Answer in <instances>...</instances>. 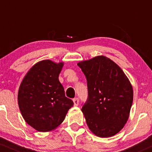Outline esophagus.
<instances>
[{
    "instance_id": "34e87169",
    "label": "esophagus",
    "mask_w": 152,
    "mask_h": 152,
    "mask_svg": "<svg viewBox=\"0 0 152 152\" xmlns=\"http://www.w3.org/2000/svg\"><path fill=\"white\" fill-rule=\"evenodd\" d=\"M73 103H74V105H76V106H77V105H79V100L78 97H75V98H73Z\"/></svg>"
}]
</instances>
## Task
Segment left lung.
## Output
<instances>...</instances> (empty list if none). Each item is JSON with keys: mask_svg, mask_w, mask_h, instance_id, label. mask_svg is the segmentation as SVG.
Masks as SVG:
<instances>
[{"mask_svg": "<svg viewBox=\"0 0 152 152\" xmlns=\"http://www.w3.org/2000/svg\"><path fill=\"white\" fill-rule=\"evenodd\" d=\"M77 65L87 81L88 96L81 111L89 130L101 138L116 135L127 122L132 104L130 81L119 65L104 56Z\"/></svg>", "mask_w": 152, "mask_h": 152, "instance_id": "8db88e82", "label": "left lung"}]
</instances>
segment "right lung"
Returning a JSON list of instances; mask_svg holds the SVG:
<instances>
[{
	"label": "right lung",
	"mask_w": 152,
	"mask_h": 152,
	"mask_svg": "<svg viewBox=\"0 0 152 152\" xmlns=\"http://www.w3.org/2000/svg\"><path fill=\"white\" fill-rule=\"evenodd\" d=\"M63 63L49 60L38 62L28 71L20 84L18 104L25 122L40 132L58 127L73 102L65 97L59 81Z\"/></svg>",
	"instance_id": "right-lung-1"
}]
</instances>
